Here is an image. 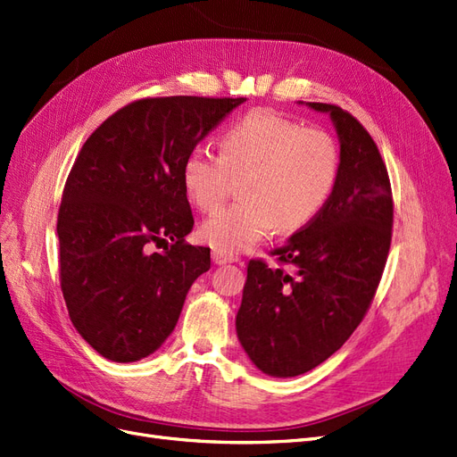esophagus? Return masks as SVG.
<instances>
[{
    "label": "esophagus",
    "mask_w": 457,
    "mask_h": 457,
    "mask_svg": "<svg viewBox=\"0 0 457 457\" xmlns=\"http://www.w3.org/2000/svg\"><path fill=\"white\" fill-rule=\"evenodd\" d=\"M212 262L216 265H224V263H233V262H239V256L231 254V252H224V250H212Z\"/></svg>",
    "instance_id": "esophagus-1"
}]
</instances>
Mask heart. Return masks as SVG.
Here are the masks:
<instances>
[{
    "mask_svg": "<svg viewBox=\"0 0 457 457\" xmlns=\"http://www.w3.org/2000/svg\"><path fill=\"white\" fill-rule=\"evenodd\" d=\"M339 169L341 150L331 133L256 109L222 135L220 152L194 146L182 177L186 192L205 212L226 201L231 177H245L243 201L214 212L201 229L211 246L233 252L263 241L277 228L294 233L311 224L331 197Z\"/></svg>",
    "mask_w": 457,
    "mask_h": 457,
    "instance_id": "obj_1",
    "label": "heart"
}]
</instances>
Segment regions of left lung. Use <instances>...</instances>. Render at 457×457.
Returning a JSON list of instances; mask_svg holds the SVG:
<instances>
[{
  "label": "left lung",
  "instance_id": "1",
  "mask_svg": "<svg viewBox=\"0 0 457 457\" xmlns=\"http://www.w3.org/2000/svg\"><path fill=\"white\" fill-rule=\"evenodd\" d=\"M341 169L326 207L271 250L277 265L250 260L237 337L265 375L307 373L339 350L375 299L392 245L394 197L378 146L356 116L331 104Z\"/></svg>",
  "mask_w": 457,
  "mask_h": 457
}]
</instances>
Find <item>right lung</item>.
Wrapping results in <instances>:
<instances>
[{"instance_id": "right-lung-1", "label": "right lung", "mask_w": 457, "mask_h": 457, "mask_svg": "<svg viewBox=\"0 0 457 457\" xmlns=\"http://www.w3.org/2000/svg\"><path fill=\"white\" fill-rule=\"evenodd\" d=\"M243 101L143 97L82 145L58 211V269L75 329L104 358L128 363L158 350L211 269V248L184 239L194 214L182 167Z\"/></svg>"}]
</instances>
